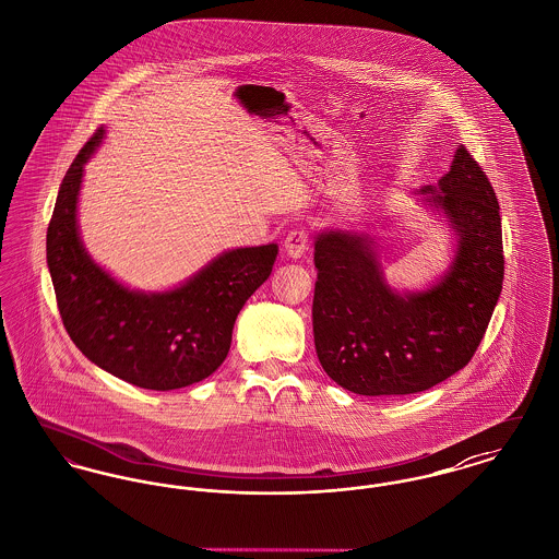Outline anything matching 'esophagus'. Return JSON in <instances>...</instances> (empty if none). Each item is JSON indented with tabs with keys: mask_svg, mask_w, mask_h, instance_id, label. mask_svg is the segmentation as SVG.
<instances>
[{
	"mask_svg": "<svg viewBox=\"0 0 559 559\" xmlns=\"http://www.w3.org/2000/svg\"><path fill=\"white\" fill-rule=\"evenodd\" d=\"M310 245V235L306 228H293L285 239V253L289 258H301Z\"/></svg>",
	"mask_w": 559,
	"mask_h": 559,
	"instance_id": "1",
	"label": "esophagus"
}]
</instances>
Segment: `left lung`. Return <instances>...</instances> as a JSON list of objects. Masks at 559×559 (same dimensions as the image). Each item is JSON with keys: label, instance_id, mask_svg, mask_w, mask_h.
Segmentation results:
<instances>
[{"label": "left lung", "instance_id": "8db88e82", "mask_svg": "<svg viewBox=\"0 0 559 559\" xmlns=\"http://www.w3.org/2000/svg\"><path fill=\"white\" fill-rule=\"evenodd\" d=\"M429 203L459 233L451 270L426 293L399 295L369 237L322 233L314 242V346L324 372L360 396H402L438 385L476 354L503 289V233L495 188L459 146Z\"/></svg>", "mask_w": 559, "mask_h": 559}]
</instances>
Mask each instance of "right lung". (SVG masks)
<instances>
[{
  "instance_id": "right-lung-1",
  "label": "right lung",
  "mask_w": 559,
  "mask_h": 559,
  "mask_svg": "<svg viewBox=\"0 0 559 559\" xmlns=\"http://www.w3.org/2000/svg\"><path fill=\"white\" fill-rule=\"evenodd\" d=\"M103 133L96 130L71 163L48 226L60 319L81 354L110 374L144 390L187 388L224 362L240 308L270 276L278 245L226 251L174 292L121 287L90 260L78 235L83 163Z\"/></svg>"
}]
</instances>
